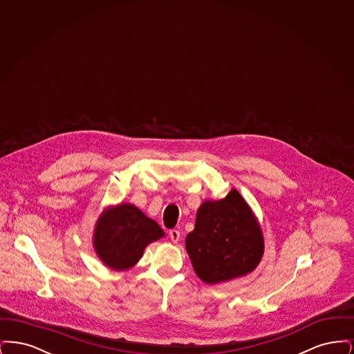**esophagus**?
<instances>
[{
    "mask_svg": "<svg viewBox=\"0 0 354 354\" xmlns=\"http://www.w3.org/2000/svg\"><path fill=\"white\" fill-rule=\"evenodd\" d=\"M169 239L172 243H178L180 240V232L178 230H171L169 231Z\"/></svg>",
    "mask_w": 354,
    "mask_h": 354,
    "instance_id": "esophagus-1",
    "label": "esophagus"
}]
</instances>
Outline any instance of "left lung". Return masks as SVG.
<instances>
[{
    "mask_svg": "<svg viewBox=\"0 0 354 354\" xmlns=\"http://www.w3.org/2000/svg\"><path fill=\"white\" fill-rule=\"evenodd\" d=\"M185 250L201 280L218 284L252 272L264 241L251 208L232 189L221 201L203 203L195 228L185 237Z\"/></svg>",
    "mask_w": 354,
    "mask_h": 354,
    "instance_id": "left-lung-1",
    "label": "left lung"
}]
</instances>
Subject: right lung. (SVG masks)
<instances>
[{"instance_id":"right-lung-1","label":"right lung","mask_w":354,"mask_h":354,"mask_svg":"<svg viewBox=\"0 0 354 354\" xmlns=\"http://www.w3.org/2000/svg\"><path fill=\"white\" fill-rule=\"evenodd\" d=\"M163 230L133 204H119L98 220L94 247L102 261L123 270L133 267L151 241L160 239Z\"/></svg>"}]
</instances>
